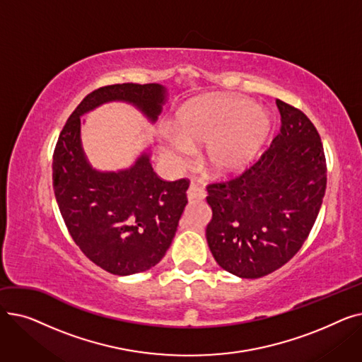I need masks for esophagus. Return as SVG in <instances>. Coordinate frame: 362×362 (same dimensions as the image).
Returning <instances> with one entry per match:
<instances>
[{
	"label": "esophagus",
	"mask_w": 362,
	"mask_h": 362,
	"mask_svg": "<svg viewBox=\"0 0 362 362\" xmlns=\"http://www.w3.org/2000/svg\"><path fill=\"white\" fill-rule=\"evenodd\" d=\"M206 197L204 189H201L198 185H191L187 189V199L191 202H195V201H202L204 198Z\"/></svg>",
	"instance_id": "34e87169"
}]
</instances>
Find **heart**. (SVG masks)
Wrapping results in <instances>:
<instances>
[{
	"label": "heart",
	"instance_id": "b5f03b06",
	"mask_svg": "<svg viewBox=\"0 0 362 362\" xmlns=\"http://www.w3.org/2000/svg\"><path fill=\"white\" fill-rule=\"evenodd\" d=\"M173 129L161 146L168 164L186 167L192 146L206 145L205 168L216 177H230L258 160L273 133V119L248 98L202 97L179 108Z\"/></svg>",
	"mask_w": 362,
	"mask_h": 362
}]
</instances>
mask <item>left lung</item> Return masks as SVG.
Here are the masks:
<instances>
[{"mask_svg": "<svg viewBox=\"0 0 362 362\" xmlns=\"http://www.w3.org/2000/svg\"><path fill=\"white\" fill-rule=\"evenodd\" d=\"M276 104L281 127L272 146L239 177L206 186L208 246L220 267L240 279L267 276L300 250L326 192L317 129L300 110Z\"/></svg>", "mask_w": 362, "mask_h": 362, "instance_id": "obj_1", "label": "left lung"}]
</instances>
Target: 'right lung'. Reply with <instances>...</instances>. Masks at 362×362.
I'll return each mask as SVG.
<instances>
[{
    "label": "right lung",
    "instance_id": "add662e5",
    "mask_svg": "<svg viewBox=\"0 0 362 362\" xmlns=\"http://www.w3.org/2000/svg\"><path fill=\"white\" fill-rule=\"evenodd\" d=\"M167 101L160 83H122L89 93L64 124L52 157V186L76 245L105 272L130 276L158 264L170 248L187 204L186 179L157 176L146 148L130 167L93 168L82 146L81 120L108 103H126L156 123Z\"/></svg>",
    "mask_w": 362,
    "mask_h": 362
}]
</instances>
